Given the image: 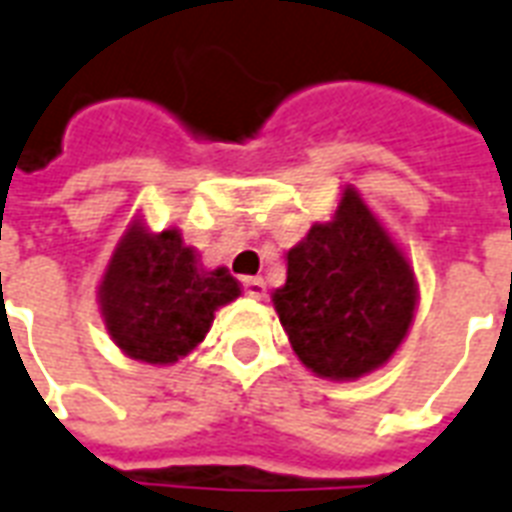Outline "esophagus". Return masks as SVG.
<instances>
[{
  "instance_id": "34e87169",
  "label": "esophagus",
  "mask_w": 512,
  "mask_h": 512,
  "mask_svg": "<svg viewBox=\"0 0 512 512\" xmlns=\"http://www.w3.org/2000/svg\"><path fill=\"white\" fill-rule=\"evenodd\" d=\"M242 288L253 299H264V294H267V283L261 278H242Z\"/></svg>"
}]
</instances>
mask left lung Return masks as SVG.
<instances>
[{"label":"left lung","instance_id":"obj_1","mask_svg":"<svg viewBox=\"0 0 512 512\" xmlns=\"http://www.w3.org/2000/svg\"><path fill=\"white\" fill-rule=\"evenodd\" d=\"M286 259L272 305L307 370L356 380L383 367L413 324L418 286L359 191L345 186L332 221L310 226Z\"/></svg>","mask_w":512,"mask_h":512}]
</instances>
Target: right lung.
Wrapping results in <instances>:
<instances>
[{
	"label": "right lung",
	"mask_w": 512,
	"mask_h": 512,
	"mask_svg": "<svg viewBox=\"0 0 512 512\" xmlns=\"http://www.w3.org/2000/svg\"><path fill=\"white\" fill-rule=\"evenodd\" d=\"M107 334L129 359L175 364L197 348L215 310L240 297L226 267L205 270L178 229L153 234L142 218L115 245L99 283Z\"/></svg>",
	"instance_id": "1"
}]
</instances>
